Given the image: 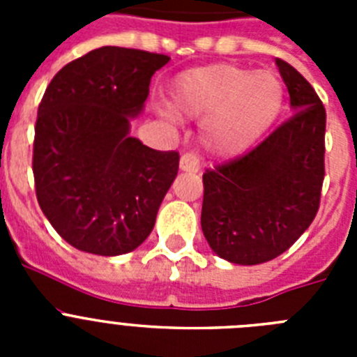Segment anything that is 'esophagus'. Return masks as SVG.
Returning <instances> with one entry per match:
<instances>
[{
  "label": "esophagus",
  "instance_id": "34e87169",
  "mask_svg": "<svg viewBox=\"0 0 357 357\" xmlns=\"http://www.w3.org/2000/svg\"><path fill=\"white\" fill-rule=\"evenodd\" d=\"M181 169L185 173H198L200 172V164L193 153H184L181 157Z\"/></svg>",
  "mask_w": 357,
  "mask_h": 357
}]
</instances>
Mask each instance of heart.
<instances>
[{"instance_id":"heart-1","label":"heart","mask_w":357,"mask_h":357,"mask_svg":"<svg viewBox=\"0 0 357 357\" xmlns=\"http://www.w3.org/2000/svg\"><path fill=\"white\" fill-rule=\"evenodd\" d=\"M176 116L202 121V141L218 157L254 146L279 118L284 87L272 71L211 64L176 77L169 98Z\"/></svg>"}]
</instances>
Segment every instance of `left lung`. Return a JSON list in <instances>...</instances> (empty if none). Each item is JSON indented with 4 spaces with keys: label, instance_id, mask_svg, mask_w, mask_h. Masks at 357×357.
<instances>
[{
    "label": "left lung",
    "instance_id": "1",
    "mask_svg": "<svg viewBox=\"0 0 357 357\" xmlns=\"http://www.w3.org/2000/svg\"><path fill=\"white\" fill-rule=\"evenodd\" d=\"M293 116L247 155L204 173L202 230L234 264H261L288 250L320 206L326 109L307 80L275 61Z\"/></svg>",
    "mask_w": 357,
    "mask_h": 357
}]
</instances>
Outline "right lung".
<instances>
[{"label": "right lung", "mask_w": 357, "mask_h": 357, "mask_svg": "<svg viewBox=\"0 0 357 357\" xmlns=\"http://www.w3.org/2000/svg\"><path fill=\"white\" fill-rule=\"evenodd\" d=\"M168 55L103 46L66 64L40 100L33 141L37 202L82 252L121 255L150 236L178 153L130 135Z\"/></svg>", "instance_id": "add662e5"}]
</instances>
